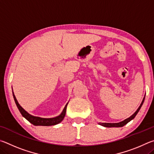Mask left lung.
<instances>
[{
    "instance_id": "left-lung-1",
    "label": "left lung",
    "mask_w": 154,
    "mask_h": 154,
    "mask_svg": "<svg viewBox=\"0 0 154 154\" xmlns=\"http://www.w3.org/2000/svg\"><path fill=\"white\" fill-rule=\"evenodd\" d=\"M144 100H145V97L143 98V100L142 101L141 104H140V106H139V107L138 108V109L136 111V112H135V113L133 115H132V116H130V118H127L126 119H125V120L122 121L121 122H119V123H99V124L101 125V126H103L108 127V128H111V127H122V126H124V125H126L127 123H128V122L130 120H132V119H134L135 118V116H137V114L138 113V112L139 111L140 107H141V106H142L143 104V102H144Z\"/></svg>"
}]
</instances>
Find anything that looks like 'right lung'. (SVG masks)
<instances>
[{"label":"right lung","mask_w":154,"mask_h":154,"mask_svg":"<svg viewBox=\"0 0 154 154\" xmlns=\"http://www.w3.org/2000/svg\"><path fill=\"white\" fill-rule=\"evenodd\" d=\"M13 96H14V98L15 100V103L16 104V105L17 106L18 109H19L20 112L21 114L22 115L23 117L27 119V120L30 122L31 124H32L35 126H53V125H56L59 124L60 122H61L62 121V119H64L65 115H66V106L68 105V103L66 105V106H64V109L63 111L62 112V113L60 115V116L56 117V118H39V117H35L33 116H31L30 114L27 113L24 109H23L22 106L20 105V104L18 103L17 100L14 94V92H13Z\"/></svg>","instance_id":"obj_1"}]
</instances>
